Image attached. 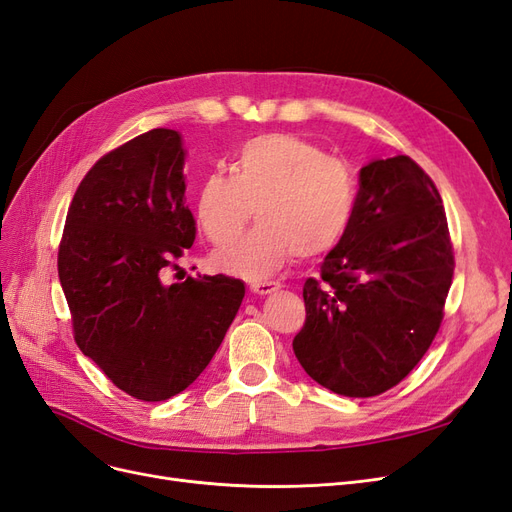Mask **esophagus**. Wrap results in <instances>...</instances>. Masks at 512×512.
<instances>
[{
    "mask_svg": "<svg viewBox=\"0 0 512 512\" xmlns=\"http://www.w3.org/2000/svg\"><path fill=\"white\" fill-rule=\"evenodd\" d=\"M276 289H280L278 280H253V283H251V291L257 293V295H268Z\"/></svg>",
    "mask_w": 512,
    "mask_h": 512,
    "instance_id": "34e87169",
    "label": "esophagus"
}]
</instances>
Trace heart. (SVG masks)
<instances>
[{
    "mask_svg": "<svg viewBox=\"0 0 512 512\" xmlns=\"http://www.w3.org/2000/svg\"><path fill=\"white\" fill-rule=\"evenodd\" d=\"M255 214L261 219L217 266L249 278L268 276L298 253L319 257L342 240L355 208L351 168L321 146L289 134L246 140L229 174L210 172L195 191V217L206 238L229 244Z\"/></svg>",
    "mask_w": 512,
    "mask_h": 512,
    "instance_id": "obj_1",
    "label": "heart"
}]
</instances>
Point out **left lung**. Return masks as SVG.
<instances>
[{
    "instance_id": "left-lung-1",
    "label": "left lung",
    "mask_w": 512,
    "mask_h": 512,
    "mask_svg": "<svg viewBox=\"0 0 512 512\" xmlns=\"http://www.w3.org/2000/svg\"><path fill=\"white\" fill-rule=\"evenodd\" d=\"M455 268L434 180L406 155L359 172L353 219L304 283L293 353L346 398H374L410 374L436 338Z\"/></svg>"
}]
</instances>
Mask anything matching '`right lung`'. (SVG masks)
<instances>
[{"mask_svg": "<svg viewBox=\"0 0 512 512\" xmlns=\"http://www.w3.org/2000/svg\"><path fill=\"white\" fill-rule=\"evenodd\" d=\"M185 151L174 129H151L93 163L59 242V280L78 349L142 402L185 391L210 364L244 298L238 278L166 285L195 240Z\"/></svg>", "mask_w": 512, "mask_h": 512, "instance_id": "right-lung-1", "label": "right lung"}]
</instances>
